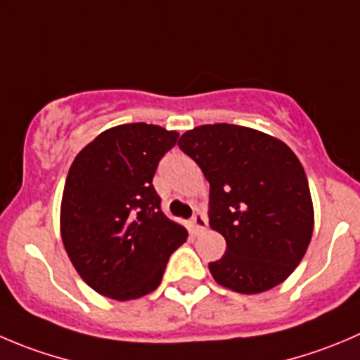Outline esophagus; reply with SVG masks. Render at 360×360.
<instances>
[{"label": "esophagus", "mask_w": 360, "mask_h": 360, "mask_svg": "<svg viewBox=\"0 0 360 360\" xmlns=\"http://www.w3.org/2000/svg\"><path fill=\"white\" fill-rule=\"evenodd\" d=\"M191 224H193V231L196 235L203 233L205 229H207V215L201 214V212H198V214H194V217L191 219Z\"/></svg>", "instance_id": "obj_1"}]
</instances>
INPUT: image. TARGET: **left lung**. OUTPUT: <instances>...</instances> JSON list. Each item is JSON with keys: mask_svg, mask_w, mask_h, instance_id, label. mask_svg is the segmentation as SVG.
I'll return each instance as SVG.
<instances>
[{"mask_svg": "<svg viewBox=\"0 0 360 360\" xmlns=\"http://www.w3.org/2000/svg\"><path fill=\"white\" fill-rule=\"evenodd\" d=\"M178 146L210 184V228L226 240L224 256L208 263L214 279L245 295L281 285L306 255L314 224L295 153L272 136L229 123L196 127Z\"/></svg>", "mask_w": 360, "mask_h": 360, "instance_id": "obj_1", "label": "left lung"}]
</instances>
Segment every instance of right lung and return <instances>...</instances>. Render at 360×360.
<instances>
[{"label":"right lung","instance_id":"1","mask_svg":"<svg viewBox=\"0 0 360 360\" xmlns=\"http://www.w3.org/2000/svg\"><path fill=\"white\" fill-rule=\"evenodd\" d=\"M178 132L125 123L98 134L72 162L61 200V240L90 288L139 299L162 281L187 229L167 219L152 180Z\"/></svg>","mask_w":360,"mask_h":360}]
</instances>
